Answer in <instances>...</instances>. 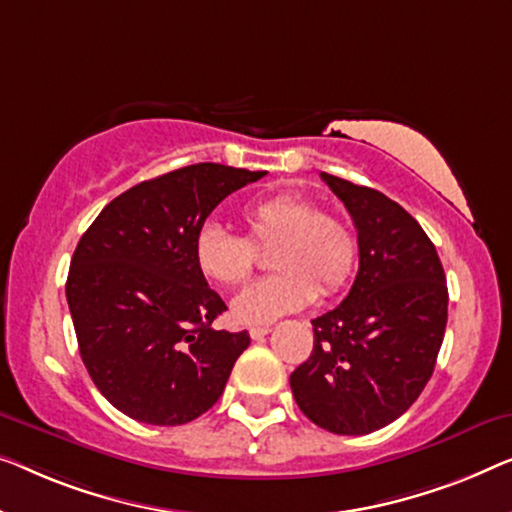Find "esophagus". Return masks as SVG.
I'll return each instance as SVG.
<instances>
[{
    "label": "esophagus",
    "instance_id": "obj_1",
    "mask_svg": "<svg viewBox=\"0 0 512 512\" xmlns=\"http://www.w3.org/2000/svg\"><path fill=\"white\" fill-rule=\"evenodd\" d=\"M270 332H272V328H268V325H254V328L249 330V335H251V339H256V342H258V339L270 335Z\"/></svg>",
    "mask_w": 512,
    "mask_h": 512
}]
</instances>
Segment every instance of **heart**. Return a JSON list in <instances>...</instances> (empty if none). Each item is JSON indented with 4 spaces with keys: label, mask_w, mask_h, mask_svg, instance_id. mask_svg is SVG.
Returning <instances> with one entry per match:
<instances>
[{
    "label": "heart",
    "mask_w": 512,
    "mask_h": 512,
    "mask_svg": "<svg viewBox=\"0 0 512 512\" xmlns=\"http://www.w3.org/2000/svg\"><path fill=\"white\" fill-rule=\"evenodd\" d=\"M249 240L219 224H203L194 238V263L207 281L238 286L256 268L255 247H268L277 270L233 300V318L244 325L272 323L309 307L316 293L335 295L351 279L358 242L346 221L316 210L300 194H274L244 210Z\"/></svg>",
    "instance_id": "heart-1"
}]
</instances>
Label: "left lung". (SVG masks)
<instances>
[{
    "mask_svg": "<svg viewBox=\"0 0 512 512\" xmlns=\"http://www.w3.org/2000/svg\"><path fill=\"white\" fill-rule=\"evenodd\" d=\"M358 231L360 268L344 302L311 321L314 351L291 374L300 411L332 434L397 420L432 379L448 286L436 247L381 191L321 173Z\"/></svg>",
    "mask_w": 512,
    "mask_h": 512,
    "instance_id": "1",
    "label": "left lung"
}]
</instances>
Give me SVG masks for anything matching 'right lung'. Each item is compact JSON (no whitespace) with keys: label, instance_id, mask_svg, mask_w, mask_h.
<instances>
[{"label":"right lung","instance_id":"right-lung-1","mask_svg":"<svg viewBox=\"0 0 512 512\" xmlns=\"http://www.w3.org/2000/svg\"><path fill=\"white\" fill-rule=\"evenodd\" d=\"M263 175L177 168L110 201L80 238L66 302L87 372L124 416L184 425L224 392L251 339L212 328L226 305L196 268L194 238L228 194Z\"/></svg>","mask_w":512,"mask_h":512}]
</instances>
